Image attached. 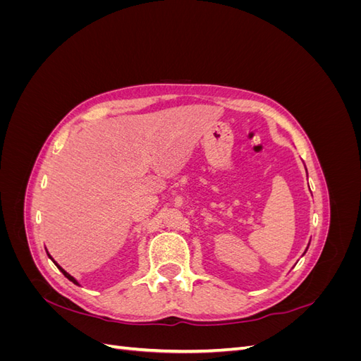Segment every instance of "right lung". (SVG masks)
<instances>
[{
	"label": "right lung",
	"mask_w": 361,
	"mask_h": 361,
	"mask_svg": "<svg viewBox=\"0 0 361 361\" xmlns=\"http://www.w3.org/2000/svg\"><path fill=\"white\" fill-rule=\"evenodd\" d=\"M48 256H49V255H48ZM49 257H51V256H49ZM51 259H52V257H51ZM52 262H54V260H52ZM54 264H56V262H54ZM56 265H57V268H59V269H60V271L63 272V274H64V277H68V279H69L71 281H73V283H75V285H78V281H76V280H75V279H73V277H72L71 274H68V272H66V271H64V269H63V268H61V267H60L59 264H56Z\"/></svg>",
	"instance_id": "obj_1"
}]
</instances>
